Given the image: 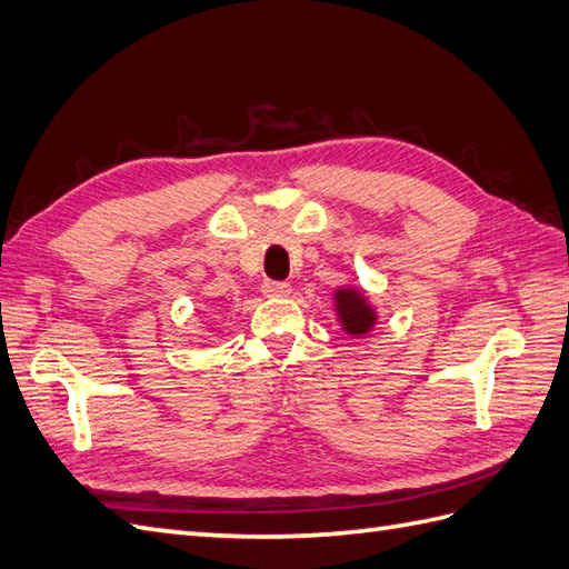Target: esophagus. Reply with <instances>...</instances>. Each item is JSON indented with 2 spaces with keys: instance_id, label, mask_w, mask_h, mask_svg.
Returning a JSON list of instances; mask_svg holds the SVG:
<instances>
[{
  "instance_id": "esophagus-1",
  "label": "esophagus",
  "mask_w": 569,
  "mask_h": 569,
  "mask_svg": "<svg viewBox=\"0 0 569 569\" xmlns=\"http://www.w3.org/2000/svg\"><path fill=\"white\" fill-rule=\"evenodd\" d=\"M262 295H266L268 299H282V297L292 295V284H287V282H266V284H262Z\"/></svg>"
}]
</instances>
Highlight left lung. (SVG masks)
<instances>
[{"label":"left lung","mask_w":569,"mask_h":569,"mask_svg":"<svg viewBox=\"0 0 569 569\" xmlns=\"http://www.w3.org/2000/svg\"><path fill=\"white\" fill-rule=\"evenodd\" d=\"M332 309H336V318L342 332L350 338H365L379 323V311L362 287H338L332 292Z\"/></svg>","instance_id":"left-lung-1"}]
</instances>
